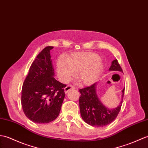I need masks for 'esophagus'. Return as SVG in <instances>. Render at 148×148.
Returning a JSON list of instances; mask_svg holds the SVG:
<instances>
[{"label":"esophagus","mask_w":148,"mask_h":148,"mask_svg":"<svg viewBox=\"0 0 148 148\" xmlns=\"http://www.w3.org/2000/svg\"><path fill=\"white\" fill-rule=\"evenodd\" d=\"M74 86H72L71 85H68L67 86L64 88V91H65V93H67L68 91H69L71 90H74Z\"/></svg>","instance_id":"obj_1"}]
</instances>
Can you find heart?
Instances as JSON below:
<instances>
[{
	"mask_svg": "<svg viewBox=\"0 0 148 148\" xmlns=\"http://www.w3.org/2000/svg\"><path fill=\"white\" fill-rule=\"evenodd\" d=\"M99 55L94 52H77L67 58H58L57 71L62 82H67L77 74V81L82 86H89L97 81L103 71Z\"/></svg>",
	"mask_w": 148,
	"mask_h": 148,
	"instance_id": "b5f03b06",
	"label": "heart"
}]
</instances>
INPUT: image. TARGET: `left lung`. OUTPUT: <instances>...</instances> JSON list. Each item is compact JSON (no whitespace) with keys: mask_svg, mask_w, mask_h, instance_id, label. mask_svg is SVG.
<instances>
[{"mask_svg":"<svg viewBox=\"0 0 148 148\" xmlns=\"http://www.w3.org/2000/svg\"><path fill=\"white\" fill-rule=\"evenodd\" d=\"M109 71L122 72L116 59L112 62ZM97 83L79 90V108L82 119L88 124L94 127H104L112 122L117 116L122 103L124 90H122V100L115 108H109L101 101L97 92Z\"/></svg>","mask_w":148,"mask_h":148,"instance_id":"1","label":"left lung"}]
</instances>
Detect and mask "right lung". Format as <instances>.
Segmentation results:
<instances>
[{
	"label": "right lung",
	"instance_id": "right-lung-1",
	"mask_svg": "<svg viewBox=\"0 0 148 148\" xmlns=\"http://www.w3.org/2000/svg\"><path fill=\"white\" fill-rule=\"evenodd\" d=\"M47 47L31 66L22 88L21 105L25 115L38 123H47L59 115L66 84L55 79L50 50Z\"/></svg>",
	"mask_w": 148,
	"mask_h": 148
}]
</instances>
